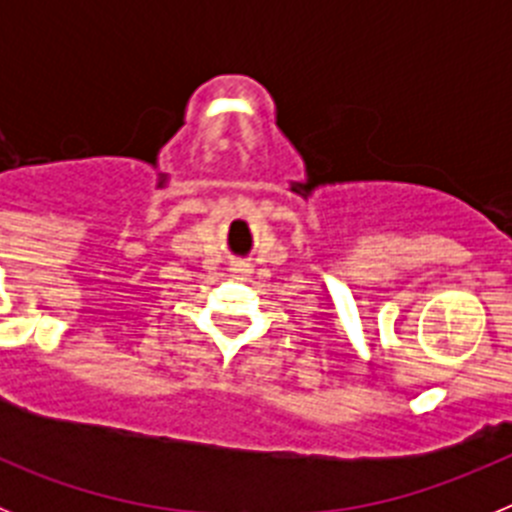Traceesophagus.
I'll return each instance as SVG.
<instances>
[{
	"instance_id": "1",
	"label": "esophagus",
	"mask_w": 512,
	"mask_h": 512,
	"mask_svg": "<svg viewBox=\"0 0 512 512\" xmlns=\"http://www.w3.org/2000/svg\"><path fill=\"white\" fill-rule=\"evenodd\" d=\"M235 274H238V277H248V274H251V269H248L246 264H241V266H235Z\"/></svg>"
}]
</instances>
